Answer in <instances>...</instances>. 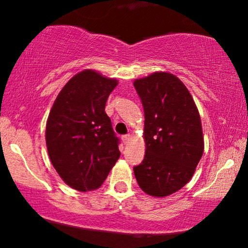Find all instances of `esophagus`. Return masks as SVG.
<instances>
[{"instance_id": "1", "label": "esophagus", "mask_w": 248, "mask_h": 248, "mask_svg": "<svg viewBox=\"0 0 248 248\" xmlns=\"http://www.w3.org/2000/svg\"><path fill=\"white\" fill-rule=\"evenodd\" d=\"M130 140V135H124L122 136V142H124V144H127L128 142Z\"/></svg>"}]
</instances>
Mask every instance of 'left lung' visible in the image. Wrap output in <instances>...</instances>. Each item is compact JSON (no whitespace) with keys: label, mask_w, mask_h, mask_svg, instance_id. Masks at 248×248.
<instances>
[{"label":"left lung","mask_w":248,"mask_h":248,"mask_svg":"<svg viewBox=\"0 0 248 248\" xmlns=\"http://www.w3.org/2000/svg\"><path fill=\"white\" fill-rule=\"evenodd\" d=\"M134 87L143 105L146 142L144 158L134 167V175L148 195L166 197L186 186L201 161V116L186 85L171 73L136 79Z\"/></svg>","instance_id":"left-lung-1"}]
</instances>
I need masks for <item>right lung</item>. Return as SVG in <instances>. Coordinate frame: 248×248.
<instances>
[{
	"label": "right lung",
	"mask_w": 248,
	"mask_h": 248,
	"mask_svg": "<svg viewBox=\"0 0 248 248\" xmlns=\"http://www.w3.org/2000/svg\"><path fill=\"white\" fill-rule=\"evenodd\" d=\"M116 79L93 70L66 82L51 108L45 130L53 168L78 191L98 189L120 157L119 139L105 112Z\"/></svg>",
	"instance_id": "right-lung-1"
}]
</instances>
